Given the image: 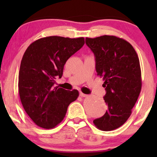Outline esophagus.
I'll return each instance as SVG.
<instances>
[{"label": "esophagus", "mask_w": 157, "mask_h": 157, "mask_svg": "<svg viewBox=\"0 0 157 157\" xmlns=\"http://www.w3.org/2000/svg\"><path fill=\"white\" fill-rule=\"evenodd\" d=\"M80 96H81V97H87V96H88L87 94H83V93H82V92H81V93H80Z\"/></svg>", "instance_id": "1"}]
</instances>
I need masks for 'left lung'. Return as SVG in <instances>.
<instances>
[{
  "label": "left lung",
  "mask_w": 157,
  "mask_h": 157,
  "mask_svg": "<svg viewBox=\"0 0 157 157\" xmlns=\"http://www.w3.org/2000/svg\"><path fill=\"white\" fill-rule=\"evenodd\" d=\"M86 44L95 56L97 74L104 81L108 105L105 114L94 120L101 131H112L123 125L132 114L141 89V73L134 47L114 36L86 38Z\"/></svg>",
  "instance_id": "1"
}]
</instances>
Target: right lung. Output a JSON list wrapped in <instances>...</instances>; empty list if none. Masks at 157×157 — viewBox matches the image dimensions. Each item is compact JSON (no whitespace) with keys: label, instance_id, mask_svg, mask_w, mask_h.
Instances as JSON below:
<instances>
[{"label":"right lung","instance_id":"obj_1","mask_svg":"<svg viewBox=\"0 0 157 157\" xmlns=\"http://www.w3.org/2000/svg\"><path fill=\"white\" fill-rule=\"evenodd\" d=\"M84 38H41L32 43L21 60L18 91L23 109L34 123L50 129L63 121L68 106L79 95L76 89L53 87L67 60L84 44Z\"/></svg>","mask_w":157,"mask_h":157}]
</instances>
